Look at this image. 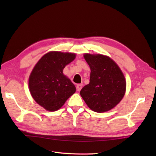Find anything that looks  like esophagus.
Segmentation results:
<instances>
[{
    "instance_id": "34e87169",
    "label": "esophagus",
    "mask_w": 156,
    "mask_h": 156,
    "mask_svg": "<svg viewBox=\"0 0 156 156\" xmlns=\"http://www.w3.org/2000/svg\"><path fill=\"white\" fill-rule=\"evenodd\" d=\"M82 88V84H78L76 86V90L77 91H80V90Z\"/></svg>"
}]
</instances>
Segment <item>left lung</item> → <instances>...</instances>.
<instances>
[{
  "instance_id": "8db88e82",
  "label": "left lung",
  "mask_w": 156,
  "mask_h": 156,
  "mask_svg": "<svg viewBox=\"0 0 156 156\" xmlns=\"http://www.w3.org/2000/svg\"><path fill=\"white\" fill-rule=\"evenodd\" d=\"M90 68V83L80 90V95L88 107L97 112L115 107L124 97L126 81L117 64L103 55L85 54Z\"/></svg>"
}]
</instances>
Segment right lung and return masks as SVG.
<instances>
[{
  "instance_id": "1",
  "label": "right lung",
  "mask_w": 156,
  "mask_h": 156,
  "mask_svg": "<svg viewBox=\"0 0 156 156\" xmlns=\"http://www.w3.org/2000/svg\"><path fill=\"white\" fill-rule=\"evenodd\" d=\"M76 54L51 51L44 55L29 76L31 94L37 103L49 111L61 108L76 92V87L63 74L65 66L74 60Z\"/></svg>"
}]
</instances>
